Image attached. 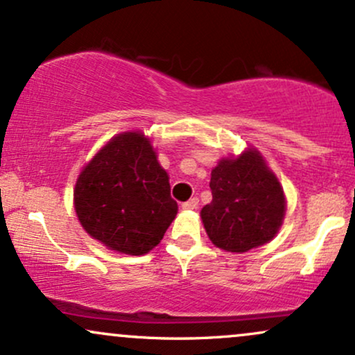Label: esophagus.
<instances>
[{"mask_svg": "<svg viewBox=\"0 0 355 355\" xmlns=\"http://www.w3.org/2000/svg\"><path fill=\"white\" fill-rule=\"evenodd\" d=\"M198 207V198L197 197H193V198H190V200H187V202H183L182 203V209L183 210H195Z\"/></svg>", "mask_w": 355, "mask_h": 355, "instance_id": "obj_1", "label": "esophagus"}]
</instances>
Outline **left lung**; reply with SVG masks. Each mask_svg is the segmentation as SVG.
<instances>
[{
  "mask_svg": "<svg viewBox=\"0 0 355 355\" xmlns=\"http://www.w3.org/2000/svg\"><path fill=\"white\" fill-rule=\"evenodd\" d=\"M211 202L200 211L207 235L227 252L270 242L282 227L285 195L259 150L227 157L211 170Z\"/></svg>",
  "mask_w": 355,
  "mask_h": 355,
  "instance_id": "left-lung-1",
  "label": "left lung"
}]
</instances>
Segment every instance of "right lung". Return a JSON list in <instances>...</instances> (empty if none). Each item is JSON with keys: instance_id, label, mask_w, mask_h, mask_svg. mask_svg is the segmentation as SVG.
<instances>
[{"instance_id": "obj_1", "label": "right lung", "mask_w": 355, "mask_h": 355, "mask_svg": "<svg viewBox=\"0 0 355 355\" xmlns=\"http://www.w3.org/2000/svg\"><path fill=\"white\" fill-rule=\"evenodd\" d=\"M73 197L81 227L128 255L157 247L178 210L168 175L141 132L113 137L81 170Z\"/></svg>"}]
</instances>
